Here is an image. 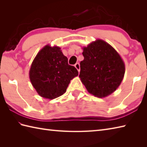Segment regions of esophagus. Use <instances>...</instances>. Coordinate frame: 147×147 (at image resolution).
<instances>
[{
  "instance_id": "34e87169",
  "label": "esophagus",
  "mask_w": 147,
  "mask_h": 147,
  "mask_svg": "<svg viewBox=\"0 0 147 147\" xmlns=\"http://www.w3.org/2000/svg\"><path fill=\"white\" fill-rule=\"evenodd\" d=\"M74 67H76V69L78 70V71L79 73H80V64L79 63H76L75 65H74Z\"/></svg>"
}]
</instances>
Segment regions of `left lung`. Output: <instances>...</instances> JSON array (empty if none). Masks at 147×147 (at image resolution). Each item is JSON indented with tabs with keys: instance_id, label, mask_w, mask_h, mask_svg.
Instances as JSON below:
<instances>
[{
	"instance_id": "1",
	"label": "left lung",
	"mask_w": 147,
	"mask_h": 147,
	"mask_svg": "<svg viewBox=\"0 0 147 147\" xmlns=\"http://www.w3.org/2000/svg\"><path fill=\"white\" fill-rule=\"evenodd\" d=\"M83 49L79 77L90 94L104 98L118 88L125 73L119 53L104 40L97 39Z\"/></svg>"
}]
</instances>
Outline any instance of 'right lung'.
Segmentation results:
<instances>
[{
    "label": "right lung",
    "instance_id": "obj_1",
    "mask_svg": "<svg viewBox=\"0 0 147 147\" xmlns=\"http://www.w3.org/2000/svg\"><path fill=\"white\" fill-rule=\"evenodd\" d=\"M57 46L45 45L36 54L29 71L34 88L43 98L54 99L63 95L71 80L78 75Z\"/></svg>",
    "mask_w": 147,
    "mask_h": 147
}]
</instances>
